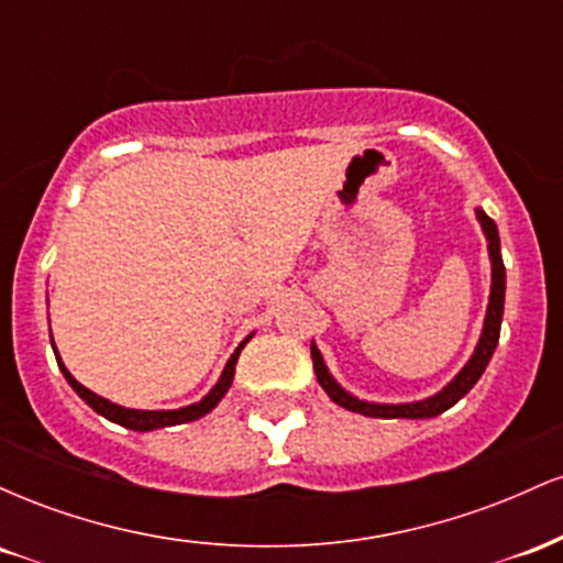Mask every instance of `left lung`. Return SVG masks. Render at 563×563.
Returning <instances> with one entry per match:
<instances>
[{"instance_id":"1","label":"left lung","mask_w":563,"mask_h":563,"mask_svg":"<svg viewBox=\"0 0 563 563\" xmlns=\"http://www.w3.org/2000/svg\"><path fill=\"white\" fill-rule=\"evenodd\" d=\"M476 217H479L484 235H487L489 260H493V290H489V307H487V318H484L482 339L479 344H476L474 357L468 360V365L463 367V371L457 373V376L452 378L442 391L434 394V397L421 399V402H410V405H376V402H363V399L352 397V394L341 389V386L333 380L331 373H328L325 363H322V354L318 352V346L312 344L314 373H318L320 386L328 391V397H331L335 405L346 407V410L360 412V416H367V418H434L439 412L450 410L457 399H463L471 389H474V384L482 378L489 357H493L497 339H500L503 301H506V267H503L497 228L493 219L484 214L482 209H476Z\"/></svg>"}]
</instances>
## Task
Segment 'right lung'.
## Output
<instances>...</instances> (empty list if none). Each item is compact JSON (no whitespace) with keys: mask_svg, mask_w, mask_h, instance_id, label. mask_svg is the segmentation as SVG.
Here are the masks:
<instances>
[{"mask_svg":"<svg viewBox=\"0 0 563 563\" xmlns=\"http://www.w3.org/2000/svg\"><path fill=\"white\" fill-rule=\"evenodd\" d=\"M249 339H251V335H249ZM249 339H245L243 344L235 349V354H232V357L228 360V365H224L222 378L217 380L214 389L206 394V397L200 399V402L187 405V407H183V410H132V407H121V405L108 402V399L97 397L95 391H89L87 386H81L79 380L70 376V373L66 371V365L60 363V354L55 352V357H57V365H60L63 376H66L68 384L74 386V391L79 394V397H81L84 402H87L89 407H92V410L100 412V416H106L108 421L126 426V429H132V431H153V429H164V426H177V423H187V421H198L200 416H206V412L214 410V407L219 405V399H222L224 394H228V389H230L232 376H235L238 354H241V349H243L245 344H249Z\"/></svg>","mask_w":563,"mask_h":563,"instance_id":"obj_1","label":"right lung"}]
</instances>
